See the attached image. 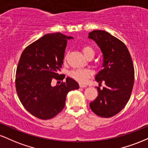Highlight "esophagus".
Masks as SVG:
<instances>
[{
    "mask_svg": "<svg viewBox=\"0 0 148 148\" xmlns=\"http://www.w3.org/2000/svg\"><path fill=\"white\" fill-rule=\"evenodd\" d=\"M79 86H80V88H86L87 87V86H86V85H83V84H79Z\"/></svg>",
    "mask_w": 148,
    "mask_h": 148,
    "instance_id": "esophagus-1",
    "label": "esophagus"
}]
</instances>
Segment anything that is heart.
<instances>
[{
	"label": "heart",
	"instance_id": "heart-1",
	"mask_svg": "<svg viewBox=\"0 0 148 148\" xmlns=\"http://www.w3.org/2000/svg\"><path fill=\"white\" fill-rule=\"evenodd\" d=\"M83 53L85 56L88 58L90 57H94L95 51L90 46H85L83 48ZM92 72L89 69H75L71 70L68 73V75L70 78H72L80 84H85L86 83L88 78L90 77Z\"/></svg>",
	"mask_w": 148,
	"mask_h": 148
}]
</instances>
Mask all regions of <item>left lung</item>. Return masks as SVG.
<instances>
[{"label":"left lung","instance_id":"8db88e82","mask_svg":"<svg viewBox=\"0 0 148 148\" xmlns=\"http://www.w3.org/2000/svg\"><path fill=\"white\" fill-rule=\"evenodd\" d=\"M103 54L102 69L95 76L106 87L97 88V97L90 103L91 110L102 118L118 114L130 99L134 84V68L128 49L123 42L103 30H93L88 35Z\"/></svg>","mask_w":148,"mask_h":148}]
</instances>
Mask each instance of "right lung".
<instances>
[{
  "mask_svg": "<svg viewBox=\"0 0 148 148\" xmlns=\"http://www.w3.org/2000/svg\"><path fill=\"white\" fill-rule=\"evenodd\" d=\"M72 38L60 33L47 34L22 52L16 68V90L22 105L37 118L55 117L64 108L67 93L79 89L78 83L69 77L54 87L51 84L53 79L63 77L59 72L67 41Z\"/></svg>",
  "mask_w": 148,
  "mask_h": 148,
  "instance_id": "add662e5",
  "label": "right lung"
}]
</instances>
